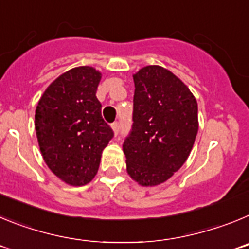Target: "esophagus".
Listing matches in <instances>:
<instances>
[{
    "label": "esophagus",
    "instance_id": "34e87169",
    "mask_svg": "<svg viewBox=\"0 0 249 249\" xmlns=\"http://www.w3.org/2000/svg\"><path fill=\"white\" fill-rule=\"evenodd\" d=\"M111 127H112V129H113V133H114V135H117L118 131H120V123H118V122L112 123Z\"/></svg>",
    "mask_w": 249,
    "mask_h": 249
}]
</instances>
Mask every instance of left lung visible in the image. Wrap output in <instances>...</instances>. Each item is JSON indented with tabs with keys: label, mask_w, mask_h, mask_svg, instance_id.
<instances>
[{
	"label": "left lung",
	"mask_w": 249,
	"mask_h": 249,
	"mask_svg": "<svg viewBox=\"0 0 249 249\" xmlns=\"http://www.w3.org/2000/svg\"><path fill=\"white\" fill-rule=\"evenodd\" d=\"M133 81V126L123 143L127 173L141 186H158L190 156L198 106L190 89L164 67L146 66Z\"/></svg>",
	"instance_id": "left-lung-1"
}]
</instances>
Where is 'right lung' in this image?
Segmentation results:
<instances>
[{"instance_id":"1","label":"right lung","mask_w":249,"mask_h":249,"mask_svg":"<svg viewBox=\"0 0 249 249\" xmlns=\"http://www.w3.org/2000/svg\"><path fill=\"white\" fill-rule=\"evenodd\" d=\"M100 71L80 66L58 76L41 96L35 114L39 151L48 168L70 186L94 178L113 137L96 97Z\"/></svg>"}]
</instances>
